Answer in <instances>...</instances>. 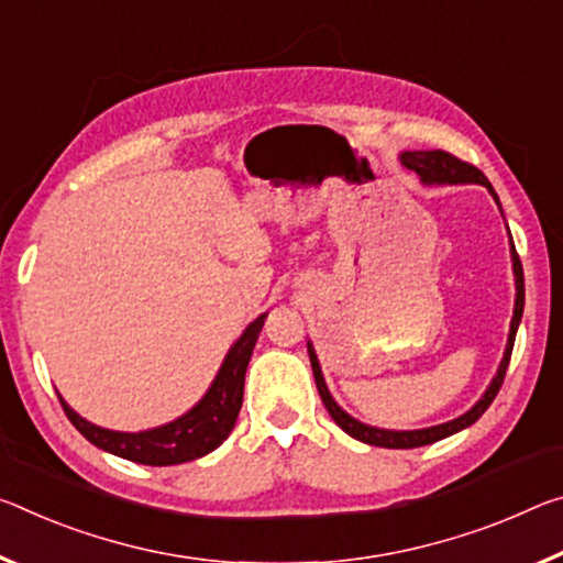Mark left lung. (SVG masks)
Returning a JSON list of instances; mask_svg holds the SVG:
<instances>
[{
	"mask_svg": "<svg viewBox=\"0 0 563 563\" xmlns=\"http://www.w3.org/2000/svg\"><path fill=\"white\" fill-rule=\"evenodd\" d=\"M400 159H404V165L408 169H413L416 175H421L423 183H439V185H443V183H449V185L481 183V185L488 187L490 195H494V200L498 202L494 187H490V183L486 180V175L481 173L476 165H471V163H466V159L445 153V150H413V153L400 155ZM511 257H514V273H516V306H514L511 330H508V345H506L504 361H501V365H498V373H496L494 383H490L484 398H481L478 404L468 410V413H463L461 418H456V421H449V423H441V426H433V428H423V431H383V428L365 426V423L355 421V418L347 416L345 410L338 406L333 398H330L328 388H325V380H323V373H320V365H318V358H316V351H313V345L308 343V355H310V365H313L318 394H320V398H323V406L328 408L330 418H333V421L341 426L347 435H353V439H358L363 443H371V445H383V449H418V445L435 443V441L445 439V435L461 431V428L476 423L478 418L486 413V408L494 404L498 390H501L508 361H511L516 330H519L521 316H523V267H521L519 253H516L514 245H511Z\"/></svg>",
	"mask_w": 563,
	"mask_h": 563,
	"instance_id": "left-lung-1",
	"label": "left lung"
}]
</instances>
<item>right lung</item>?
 Masks as SVG:
<instances>
[{"label": "right lung", "instance_id": "1", "mask_svg": "<svg viewBox=\"0 0 563 563\" xmlns=\"http://www.w3.org/2000/svg\"><path fill=\"white\" fill-rule=\"evenodd\" d=\"M263 323L265 316L253 320L245 328V333L230 347L228 358L222 363L218 378L205 398L192 410H187L183 418L167 426L142 433L107 431V428L89 423L82 416H77L62 398L59 404L65 408L69 421L89 443L114 453V456L145 463V466H175V463L195 461L205 456V453L216 451L235 428L240 406H243L245 371Z\"/></svg>", "mask_w": 563, "mask_h": 563}]
</instances>
